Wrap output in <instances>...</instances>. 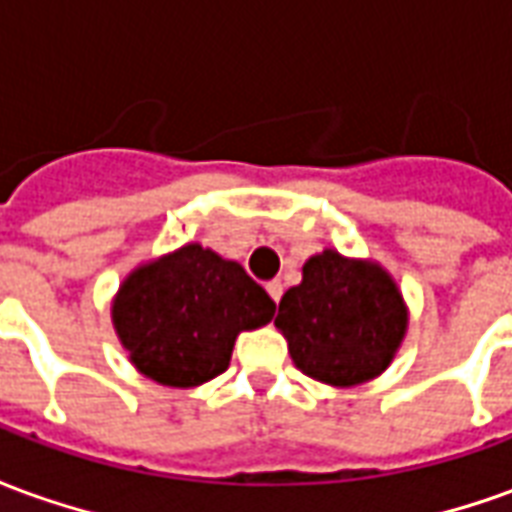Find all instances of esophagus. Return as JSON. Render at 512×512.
Returning a JSON list of instances; mask_svg holds the SVG:
<instances>
[{
	"mask_svg": "<svg viewBox=\"0 0 512 512\" xmlns=\"http://www.w3.org/2000/svg\"><path fill=\"white\" fill-rule=\"evenodd\" d=\"M266 290H268V296H271V299L279 304V299H282V282H279V279H274V282H268Z\"/></svg>",
	"mask_w": 512,
	"mask_h": 512,
	"instance_id": "esophagus-1",
	"label": "esophagus"
}]
</instances>
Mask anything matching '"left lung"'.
<instances>
[{"mask_svg":"<svg viewBox=\"0 0 512 512\" xmlns=\"http://www.w3.org/2000/svg\"><path fill=\"white\" fill-rule=\"evenodd\" d=\"M274 326L299 370L354 386L392 362L406 334V307L384 268L326 249L304 263V279L282 296Z\"/></svg>","mask_w":512,"mask_h":512,"instance_id":"8db88e82","label":"left lung"}]
</instances>
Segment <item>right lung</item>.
I'll list each match as a JSON object with an SVG mask.
<instances>
[{
  "mask_svg": "<svg viewBox=\"0 0 512 512\" xmlns=\"http://www.w3.org/2000/svg\"><path fill=\"white\" fill-rule=\"evenodd\" d=\"M274 310L238 263L189 244L136 268L112 318L139 373L164 386H197L224 373L235 337L266 326Z\"/></svg>",
  "mask_w": 512,
  "mask_h": 512,
  "instance_id": "right-lung-1",
  "label": "right lung"
}]
</instances>
